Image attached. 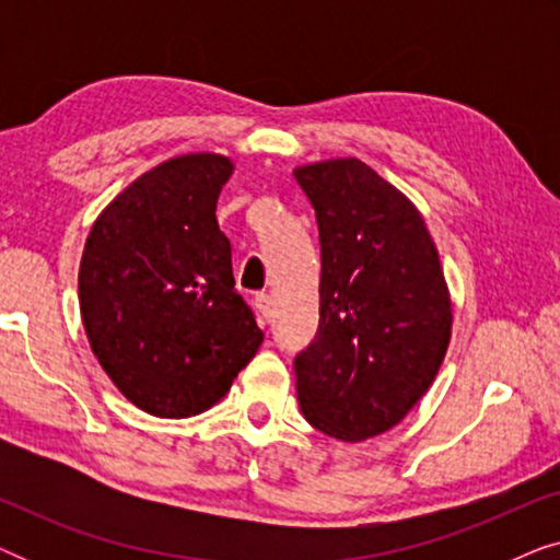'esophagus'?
I'll use <instances>...</instances> for the list:
<instances>
[{
  "instance_id": "34e87169",
  "label": "esophagus",
  "mask_w": 560,
  "mask_h": 560,
  "mask_svg": "<svg viewBox=\"0 0 560 560\" xmlns=\"http://www.w3.org/2000/svg\"><path fill=\"white\" fill-rule=\"evenodd\" d=\"M255 308H257V313H259V318H262L265 324H270V320H272V313H275L272 295H267V293H257V295H255Z\"/></svg>"
}]
</instances>
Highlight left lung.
<instances>
[{
  "mask_svg": "<svg viewBox=\"0 0 560 560\" xmlns=\"http://www.w3.org/2000/svg\"><path fill=\"white\" fill-rule=\"evenodd\" d=\"M316 211L320 320L295 357L305 420L339 441L400 423L433 385L451 298L420 211L357 158L295 167Z\"/></svg>",
  "mask_w": 560,
  "mask_h": 560,
  "instance_id": "8db88e82",
  "label": "left lung"
}]
</instances>
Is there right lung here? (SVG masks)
I'll list each match as a JSON object with an SVG mask.
<instances>
[{
  "instance_id": "right-lung-1",
  "label": "right lung",
  "mask_w": 560,
  "mask_h": 560,
  "mask_svg": "<svg viewBox=\"0 0 560 560\" xmlns=\"http://www.w3.org/2000/svg\"><path fill=\"white\" fill-rule=\"evenodd\" d=\"M234 165L165 160L94 221L79 270L91 351L121 395L158 418H188L229 393L265 334L236 293L217 201Z\"/></svg>"
}]
</instances>
